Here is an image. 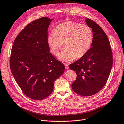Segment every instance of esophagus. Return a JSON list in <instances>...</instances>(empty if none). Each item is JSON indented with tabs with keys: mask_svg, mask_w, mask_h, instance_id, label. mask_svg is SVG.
<instances>
[{
	"mask_svg": "<svg viewBox=\"0 0 124 124\" xmlns=\"http://www.w3.org/2000/svg\"><path fill=\"white\" fill-rule=\"evenodd\" d=\"M64 65H65V67L66 69H68V68H69V67H68V64H67V63H64Z\"/></svg>",
	"mask_w": 124,
	"mask_h": 124,
	"instance_id": "34e87169",
	"label": "esophagus"
}]
</instances>
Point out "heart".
I'll return each instance as SVG.
<instances>
[{
	"label": "heart",
	"instance_id": "1",
	"mask_svg": "<svg viewBox=\"0 0 124 124\" xmlns=\"http://www.w3.org/2000/svg\"><path fill=\"white\" fill-rule=\"evenodd\" d=\"M93 34L91 27L86 24L69 21L58 25L47 38L50 52L57 56L64 43L65 48L60 54L59 59L71 62L81 58L90 49Z\"/></svg>",
	"mask_w": 124,
	"mask_h": 124
}]
</instances>
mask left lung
Instances as JSON below:
<instances>
[{"instance_id": "1", "label": "left lung", "mask_w": 124, "mask_h": 124, "mask_svg": "<svg viewBox=\"0 0 124 124\" xmlns=\"http://www.w3.org/2000/svg\"><path fill=\"white\" fill-rule=\"evenodd\" d=\"M86 23L92 29L93 39L88 51L79 60L70 65L76 71L77 79L71 87L76 93L88 97L101 90L110 73L112 53L106 34L97 23L88 18Z\"/></svg>"}]
</instances>
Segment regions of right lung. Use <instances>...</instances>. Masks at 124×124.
I'll return each instance as SVG.
<instances>
[{"instance_id":"obj_1","label":"right lung","mask_w":124,"mask_h":124,"mask_svg":"<svg viewBox=\"0 0 124 124\" xmlns=\"http://www.w3.org/2000/svg\"><path fill=\"white\" fill-rule=\"evenodd\" d=\"M52 21L44 17L31 22L16 37L12 48V75L23 93L35 100L52 93L54 81L65 70L49 53L47 30Z\"/></svg>"}]
</instances>
